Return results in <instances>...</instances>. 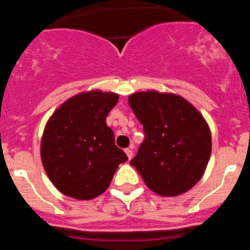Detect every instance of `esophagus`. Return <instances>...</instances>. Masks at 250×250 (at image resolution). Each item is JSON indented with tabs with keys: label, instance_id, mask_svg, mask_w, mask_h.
Wrapping results in <instances>:
<instances>
[{
	"label": "esophagus",
	"instance_id": "esophagus-1",
	"mask_svg": "<svg viewBox=\"0 0 250 250\" xmlns=\"http://www.w3.org/2000/svg\"><path fill=\"white\" fill-rule=\"evenodd\" d=\"M125 152H126L127 158H129V160H131L132 156H134V152H132V150L130 149V147H127V149H125Z\"/></svg>",
	"mask_w": 250,
	"mask_h": 250
}]
</instances>
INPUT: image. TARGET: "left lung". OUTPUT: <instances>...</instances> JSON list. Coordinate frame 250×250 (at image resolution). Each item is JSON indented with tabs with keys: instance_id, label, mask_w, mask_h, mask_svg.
Masks as SVG:
<instances>
[{
	"instance_id": "1",
	"label": "left lung",
	"mask_w": 250,
	"mask_h": 250,
	"mask_svg": "<svg viewBox=\"0 0 250 250\" xmlns=\"http://www.w3.org/2000/svg\"><path fill=\"white\" fill-rule=\"evenodd\" d=\"M129 105L145 132L130 164L146 187L161 196L191 189L211 152L210 129L203 115L182 96L154 90L130 95Z\"/></svg>"
}]
</instances>
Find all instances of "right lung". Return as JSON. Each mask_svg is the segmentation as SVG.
Masks as SVG:
<instances>
[{"instance_id":"add662e5","label":"right lung","mask_w":250,"mask_h":250,"mask_svg":"<svg viewBox=\"0 0 250 250\" xmlns=\"http://www.w3.org/2000/svg\"><path fill=\"white\" fill-rule=\"evenodd\" d=\"M118 100L114 92H81L48 119L41 139V160L52 184L65 195L94 199L109 188L119 164L127 160L106 125V116Z\"/></svg>"}]
</instances>
